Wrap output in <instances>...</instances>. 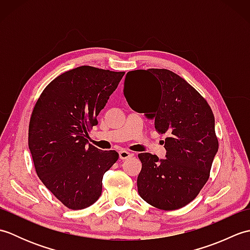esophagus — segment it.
<instances>
[{
  "label": "esophagus",
  "mask_w": 250,
  "mask_h": 250,
  "mask_svg": "<svg viewBox=\"0 0 250 250\" xmlns=\"http://www.w3.org/2000/svg\"><path fill=\"white\" fill-rule=\"evenodd\" d=\"M132 156H133V153H131V152L126 151V150H120L119 151V158L121 159V160H125V159H128Z\"/></svg>",
  "instance_id": "obj_1"
}]
</instances>
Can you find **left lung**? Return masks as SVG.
<instances>
[{
  "mask_svg": "<svg viewBox=\"0 0 250 250\" xmlns=\"http://www.w3.org/2000/svg\"><path fill=\"white\" fill-rule=\"evenodd\" d=\"M124 94L132 109L155 119L156 130L167 135V159L139 153V194L159 209L182 208L208 180L218 151L210 106L184 78L166 68L128 72Z\"/></svg>",
  "mask_w": 250,
  "mask_h": 250,
  "instance_id": "8db88e82",
  "label": "left lung"
}]
</instances>
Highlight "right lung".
Here are the masks:
<instances>
[{
  "label": "right lung",
  "instance_id": "1",
  "mask_svg": "<svg viewBox=\"0 0 250 250\" xmlns=\"http://www.w3.org/2000/svg\"><path fill=\"white\" fill-rule=\"evenodd\" d=\"M125 72L83 65L55 78L37 100L29 125V149L37 176L70 209L98 201L106 171L118 160L115 150L88 144Z\"/></svg>",
  "mask_w": 250,
  "mask_h": 250
}]
</instances>
